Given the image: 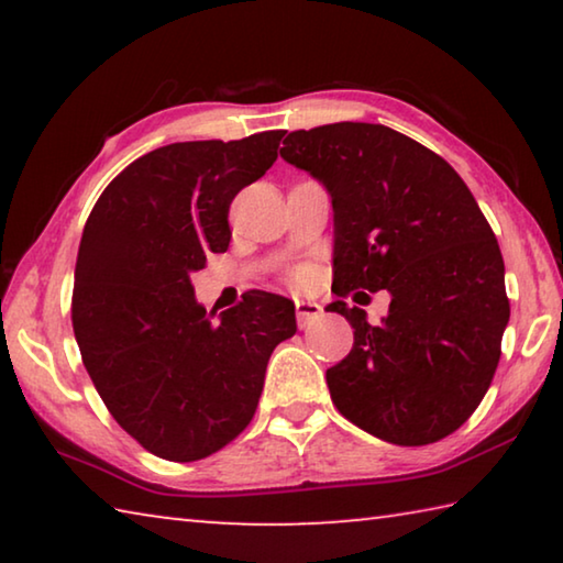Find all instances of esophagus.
I'll return each mask as SVG.
<instances>
[{
  "label": "esophagus",
  "instance_id": "esophagus-1",
  "mask_svg": "<svg viewBox=\"0 0 563 563\" xmlns=\"http://www.w3.org/2000/svg\"><path fill=\"white\" fill-rule=\"evenodd\" d=\"M295 310H298V325L308 328L312 320H318L322 316V308L318 302L310 300H295Z\"/></svg>",
  "mask_w": 563,
  "mask_h": 563
}]
</instances>
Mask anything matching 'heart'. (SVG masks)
<instances>
[{"mask_svg": "<svg viewBox=\"0 0 563 563\" xmlns=\"http://www.w3.org/2000/svg\"><path fill=\"white\" fill-rule=\"evenodd\" d=\"M312 278V273L308 265H298V268L290 271V283L295 285V288H302V285H308Z\"/></svg>", "mask_w": 563, "mask_h": 563, "instance_id": "heart-1", "label": "heart"}]
</instances>
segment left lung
Returning <instances> with one entry per match:
<instances>
[{
	"mask_svg": "<svg viewBox=\"0 0 563 563\" xmlns=\"http://www.w3.org/2000/svg\"><path fill=\"white\" fill-rule=\"evenodd\" d=\"M280 156L330 190L335 280L389 290V316L330 305L355 328L350 355L328 369L342 417L379 440H444L487 395L509 322L504 258L460 174L383 123L342 121L292 131Z\"/></svg>",
	"mask_w": 563,
	"mask_h": 563,
	"instance_id": "1",
	"label": "left lung"
}]
</instances>
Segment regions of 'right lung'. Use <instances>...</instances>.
<instances>
[{
    "mask_svg": "<svg viewBox=\"0 0 563 563\" xmlns=\"http://www.w3.org/2000/svg\"><path fill=\"white\" fill-rule=\"evenodd\" d=\"M285 131L184 141L129 164L103 188L76 255L71 325L111 417L146 452L196 462L255 415L275 345L295 335V305L253 292L211 322L190 273L231 243L238 190L278 158Z\"/></svg>",
    "mask_w": 563,
    "mask_h": 563,
    "instance_id": "right-lung-1",
    "label": "right lung"
}]
</instances>
